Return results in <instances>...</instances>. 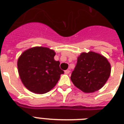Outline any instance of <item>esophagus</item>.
Instances as JSON below:
<instances>
[{
	"mask_svg": "<svg viewBox=\"0 0 124 124\" xmlns=\"http://www.w3.org/2000/svg\"><path fill=\"white\" fill-rule=\"evenodd\" d=\"M64 73H65L66 74H69V73H70V71L69 70H65V71H64Z\"/></svg>",
	"mask_w": 124,
	"mask_h": 124,
	"instance_id": "obj_1",
	"label": "esophagus"
}]
</instances>
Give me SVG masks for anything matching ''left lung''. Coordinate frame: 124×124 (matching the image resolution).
I'll return each mask as SVG.
<instances>
[{
  "label": "left lung",
  "mask_w": 124,
  "mask_h": 124,
  "mask_svg": "<svg viewBox=\"0 0 124 124\" xmlns=\"http://www.w3.org/2000/svg\"><path fill=\"white\" fill-rule=\"evenodd\" d=\"M110 64L107 58L96 53H82L78 58L71 79L84 93H94L105 84L110 76Z\"/></svg>",
  "instance_id": "left-lung-1"
}]
</instances>
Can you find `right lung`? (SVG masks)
Masks as SVG:
<instances>
[{
  "label": "right lung",
  "mask_w": 124,
  "mask_h": 124,
  "mask_svg": "<svg viewBox=\"0 0 124 124\" xmlns=\"http://www.w3.org/2000/svg\"><path fill=\"white\" fill-rule=\"evenodd\" d=\"M55 53L45 47H34L24 51L17 62L22 82L28 90L45 94L55 86L64 71L60 61H55Z\"/></svg>",
  "instance_id": "add662e5"
}]
</instances>
